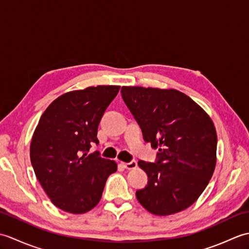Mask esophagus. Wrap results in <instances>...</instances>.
<instances>
[{"label": "esophagus", "mask_w": 249, "mask_h": 249, "mask_svg": "<svg viewBox=\"0 0 249 249\" xmlns=\"http://www.w3.org/2000/svg\"><path fill=\"white\" fill-rule=\"evenodd\" d=\"M121 165L125 169H128V170H131V169H136L137 168V162L135 160L130 161V162H121Z\"/></svg>", "instance_id": "esophagus-1"}]
</instances>
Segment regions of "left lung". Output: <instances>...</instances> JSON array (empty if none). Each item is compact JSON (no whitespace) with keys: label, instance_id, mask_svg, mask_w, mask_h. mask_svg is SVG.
I'll return each instance as SVG.
<instances>
[{"label":"left lung","instance_id":"left-lung-1","mask_svg":"<svg viewBox=\"0 0 249 249\" xmlns=\"http://www.w3.org/2000/svg\"><path fill=\"white\" fill-rule=\"evenodd\" d=\"M122 97L157 160L138 165L147 174L136 192L150 213L167 216L189 208L213 176L217 135L208 113L187 95L169 89L122 87Z\"/></svg>","mask_w":249,"mask_h":249}]
</instances>
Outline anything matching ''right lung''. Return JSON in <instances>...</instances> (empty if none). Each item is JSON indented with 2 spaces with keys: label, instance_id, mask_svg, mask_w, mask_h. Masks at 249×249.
Instances as JSON below:
<instances>
[{
  "label": "right lung",
  "instance_id": "right-lung-1",
  "mask_svg": "<svg viewBox=\"0 0 249 249\" xmlns=\"http://www.w3.org/2000/svg\"><path fill=\"white\" fill-rule=\"evenodd\" d=\"M120 91L97 86L67 92L40 116L30 146L36 178L56 208L83 214L96 206L106 181L118 170L114 160L89 154L98 144V124Z\"/></svg>",
  "mask_w": 249,
  "mask_h": 249
}]
</instances>
